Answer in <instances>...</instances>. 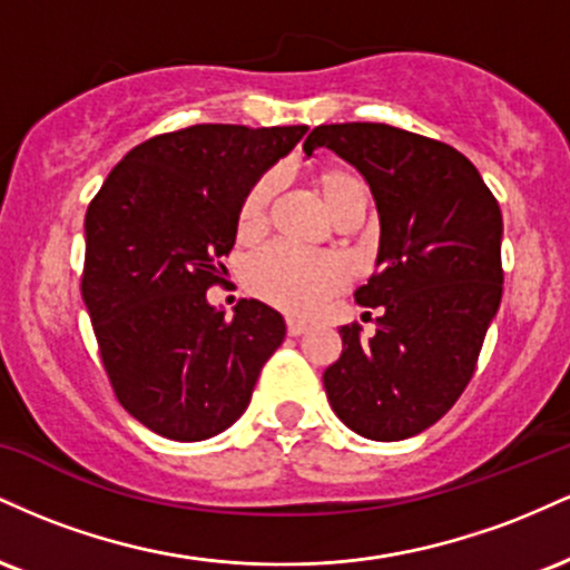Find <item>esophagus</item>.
<instances>
[{
	"label": "esophagus",
	"mask_w": 570,
	"mask_h": 570,
	"mask_svg": "<svg viewBox=\"0 0 570 570\" xmlns=\"http://www.w3.org/2000/svg\"><path fill=\"white\" fill-rule=\"evenodd\" d=\"M286 332H289L292 337H299L307 332V324L299 322V318H286Z\"/></svg>",
	"instance_id": "esophagus-1"
}]
</instances>
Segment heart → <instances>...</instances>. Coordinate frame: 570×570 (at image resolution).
I'll return each mask as SVG.
<instances>
[{"mask_svg":"<svg viewBox=\"0 0 570 570\" xmlns=\"http://www.w3.org/2000/svg\"><path fill=\"white\" fill-rule=\"evenodd\" d=\"M276 174H265L263 179L254 181L240 203V230L252 233L263 225L267 206L276 193ZM318 187H322L326 206L337 212L353 189L362 187V181L348 171L330 168L318 176ZM246 284L267 303L297 316H311L345 284V267L330 254L307 252L292 244H271L248 259Z\"/></svg>","mask_w":570,"mask_h":570,"instance_id":"obj_1","label":"heart"}]
</instances>
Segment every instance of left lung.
Listing matches in <instances>:
<instances>
[{"label": "left lung", "mask_w": 570, "mask_h": 570, "mask_svg": "<svg viewBox=\"0 0 570 570\" xmlns=\"http://www.w3.org/2000/svg\"><path fill=\"white\" fill-rule=\"evenodd\" d=\"M364 174L381 214L377 271L356 303L381 307L375 335L340 330L324 372L332 410L377 442L421 434L455 404L476 370L501 303V208L472 160L450 144L383 126L335 122L307 134Z\"/></svg>", "instance_id": "left-lung-1"}]
</instances>
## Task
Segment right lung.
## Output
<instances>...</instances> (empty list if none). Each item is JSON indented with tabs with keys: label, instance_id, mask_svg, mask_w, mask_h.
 I'll use <instances>...</instances> for the list:
<instances>
[{
	"label": "right lung",
	"instance_id": "add662e5",
	"mask_svg": "<svg viewBox=\"0 0 570 570\" xmlns=\"http://www.w3.org/2000/svg\"><path fill=\"white\" fill-rule=\"evenodd\" d=\"M307 126L203 122L141 141L85 214L82 299L117 402L155 434L198 442L233 426L267 358L281 313L240 299L214 311L238 212L265 168Z\"/></svg>",
	"mask_w": 570,
	"mask_h": 570
}]
</instances>
